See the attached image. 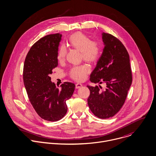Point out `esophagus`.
Listing matches in <instances>:
<instances>
[{
  "instance_id": "esophagus-1",
  "label": "esophagus",
  "mask_w": 156,
  "mask_h": 156,
  "mask_svg": "<svg viewBox=\"0 0 156 156\" xmlns=\"http://www.w3.org/2000/svg\"><path fill=\"white\" fill-rule=\"evenodd\" d=\"M82 86V84L79 83H77L76 84V88H80Z\"/></svg>"
}]
</instances>
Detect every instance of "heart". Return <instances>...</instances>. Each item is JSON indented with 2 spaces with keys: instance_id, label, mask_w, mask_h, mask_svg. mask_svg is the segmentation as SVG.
<instances>
[{
  "instance_id": "1",
  "label": "heart",
  "mask_w": 156,
  "mask_h": 156,
  "mask_svg": "<svg viewBox=\"0 0 156 156\" xmlns=\"http://www.w3.org/2000/svg\"><path fill=\"white\" fill-rule=\"evenodd\" d=\"M67 44L73 48L80 51V58L87 61L97 60L102 53V45L100 42L91 40L86 34L78 32L69 36ZM66 56V50L61 47L59 49L58 60L62 61ZM90 68L88 65L83 64L73 66L69 71L70 77L77 82L84 80L87 75L90 73Z\"/></svg>"
}]
</instances>
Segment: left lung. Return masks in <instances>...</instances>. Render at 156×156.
Here are the masks:
<instances>
[{"label":"left lung","mask_w":156,"mask_h":156,"mask_svg":"<svg viewBox=\"0 0 156 156\" xmlns=\"http://www.w3.org/2000/svg\"><path fill=\"white\" fill-rule=\"evenodd\" d=\"M105 48L97 66L90 75V81L105 83L106 87L87 85L90 93L87 100L91 111L100 119L116 114L126 101L132 82L129 53L114 36L103 33Z\"/></svg>","instance_id":"8db88e82"}]
</instances>
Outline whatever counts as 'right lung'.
<instances>
[{
  "instance_id": "right-lung-1",
  "label": "right lung",
  "mask_w": 156,
  "mask_h": 156,
  "mask_svg": "<svg viewBox=\"0 0 156 156\" xmlns=\"http://www.w3.org/2000/svg\"><path fill=\"white\" fill-rule=\"evenodd\" d=\"M62 35L50 34L30 47L25 58L23 82L29 100L43 119L55 122L66 114V100L71 98L75 85L66 82L61 89L51 82L50 74L58 66V50Z\"/></svg>"
}]
</instances>
